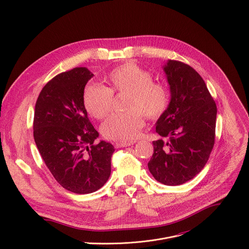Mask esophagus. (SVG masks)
<instances>
[{
  "mask_svg": "<svg viewBox=\"0 0 249 249\" xmlns=\"http://www.w3.org/2000/svg\"><path fill=\"white\" fill-rule=\"evenodd\" d=\"M135 143V142L133 141H128V142H116V143H114V147L115 148H123V147H128V146H131Z\"/></svg>",
  "mask_w": 249,
  "mask_h": 249,
  "instance_id": "34e87169",
  "label": "esophagus"
}]
</instances>
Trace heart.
<instances>
[{
  "mask_svg": "<svg viewBox=\"0 0 249 249\" xmlns=\"http://www.w3.org/2000/svg\"><path fill=\"white\" fill-rule=\"evenodd\" d=\"M108 87L88 84L83 91L87 111L96 119L107 116L113 107V94L127 93V111L111 115L101 126L102 135L109 140L127 142L135 139L144 125V115L159 119L169 106L166 87L154 82L153 75L134 63L120 65L104 77Z\"/></svg>",
  "mask_w": 249,
  "mask_h": 249,
  "instance_id": "b5f03b06",
  "label": "heart"
}]
</instances>
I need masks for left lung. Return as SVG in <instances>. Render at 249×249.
<instances>
[{
	"mask_svg": "<svg viewBox=\"0 0 249 249\" xmlns=\"http://www.w3.org/2000/svg\"><path fill=\"white\" fill-rule=\"evenodd\" d=\"M163 69L171 100L156 130L168 141L153 142L148 166L159 182L174 186L192 179L207 163L215 145L217 105L192 67L169 60Z\"/></svg>",
	"mask_w": 249,
	"mask_h": 249,
	"instance_id": "obj_1",
	"label": "left lung"
}]
</instances>
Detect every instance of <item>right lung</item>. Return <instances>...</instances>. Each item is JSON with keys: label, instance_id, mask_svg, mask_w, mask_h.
I'll return each instance as SVG.
<instances>
[{"label": "right lung", "instance_id": "right-lung-1", "mask_svg": "<svg viewBox=\"0 0 249 249\" xmlns=\"http://www.w3.org/2000/svg\"><path fill=\"white\" fill-rule=\"evenodd\" d=\"M93 74L86 67L60 73L41 89L35 104L33 137L46 166L68 191L89 194L101 188L111 172L114 147L101 141L83 102Z\"/></svg>", "mask_w": 249, "mask_h": 249}]
</instances>
